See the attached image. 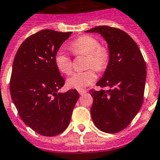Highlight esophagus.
I'll return each mask as SVG.
<instances>
[{"label":"esophagus","instance_id":"1","mask_svg":"<svg viewBox=\"0 0 160 160\" xmlns=\"http://www.w3.org/2000/svg\"><path fill=\"white\" fill-rule=\"evenodd\" d=\"M78 92H79V93H80V95H83V94H84V93H86V90H85V89H79Z\"/></svg>","mask_w":160,"mask_h":160}]
</instances>
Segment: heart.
<instances>
[{
	"mask_svg": "<svg viewBox=\"0 0 160 160\" xmlns=\"http://www.w3.org/2000/svg\"><path fill=\"white\" fill-rule=\"evenodd\" d=\"M75 55H86V71H79L68 79V85L76 89H82L96 80L95 71H103L109 61V50L100 45L98 40L91 35H83L71 42L69 46ZM55 63L60 72L70 75L72 71V59L68 54L60 50L55 55Z\"/></svg>",
	"mask_w": 160,
	"mask_h": 160,
	"instance_id": "obj_1",
	"label": "heart"
}]
</instances>
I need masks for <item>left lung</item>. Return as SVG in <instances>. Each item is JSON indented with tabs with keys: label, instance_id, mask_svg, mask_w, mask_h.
Returning <instances> with one entry per match:
<instances>
[{
	"label": "left lung",
	"instance_id": "8db88e82",
	"mask_svg": "<svg viewBox=\"0 0 160 160\" xmlns=\"http://www.w3.org/2000/svg\"><path fill=\"white\" fill-rule=\"evenodd\" d=\"M86 32L100 33L110 54L107 69L96 84L108 89L89 91L92 120L102 132L117 133L132 122L142 106L146 65L137 44L122 29L102 25Z\"/></svg>",
	"mask_w": 160,
	"mask_h": 160
}]
</instances>
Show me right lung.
Here are the masks:
<instances>
[{
	"mask_svg": "<svg viewBox=\"0 0 160 160\" xmlns=\"http://www.w3.org/2000/svg\"><path fill=\"white\" fill-rule=\"evenodd\" d=\"M71 32L43 29L22 42L14 59L10 90L19 117L38 134L54 136L68 127L80 94L58 93L65 84L55 55Z\"/></svg>",
	"mask_w": 160,
	"mask_h": 160,
	"instance_id": "1",
	"label": "right lung"
}]
</instances>
